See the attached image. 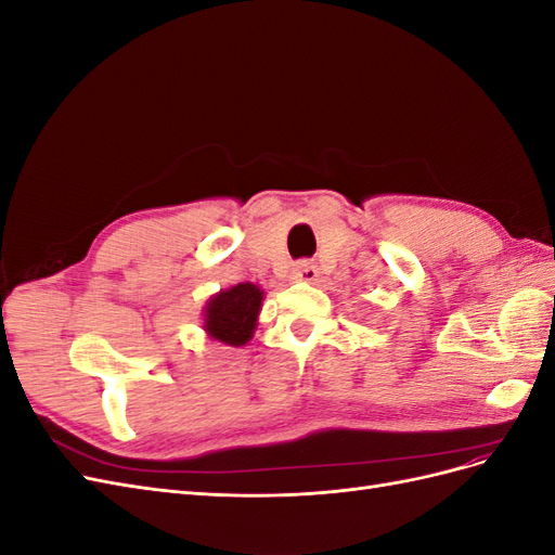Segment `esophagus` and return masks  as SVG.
Listing matches in <instances>:
<instances>
[{
    "mask_svg": "<svg viewBox=\"0 0 555 555\" xmlns=\"http://www.w3.org/2000/svg\"><path fill=\"white\" fill-rule=\"evenodd\" d=\"M317 275H319L317 266L310 263V261H300V263H296V268H294V280H296V282H314Z\"/></svg>",
    "mask_w": 555,
    "mask_h": 555,
    "instance_id": "1",
    "label": "esophagus"
}]
</instances>
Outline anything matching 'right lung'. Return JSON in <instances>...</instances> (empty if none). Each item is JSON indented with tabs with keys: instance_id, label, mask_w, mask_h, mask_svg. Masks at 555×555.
<instances>
[{
	"instance_id": "1",
	"label": "right lung",
	"mask_w": 555,
	"mask_h": 555,
	"mask_svg": "<svg viewBox=\"0 0 555 555\" xmlns=\"http://www.w3.org/2000/svg\"><path fill=\"white\" fill-rule=\"evenodd\" d=\"M263 292L251 282L215 294L204 310V331L212 340L231 347H243L257 328Z\"/></svg>"
}]
</instances>
